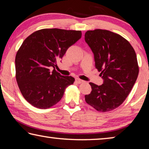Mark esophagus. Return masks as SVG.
<instances>
[{
  "mask_svg": "<svg viewBox=\"0 0 149 149\" xmlns=\"http://www.w3.org/2000/svg\"><path fill=\"white\" fill-rule=\"evenodd\" d=\"M75 81H76V82L77 83V84H81V83L84 82V81H83L82 79H79V78H76V79H75Z\"/></svg>",
  "mask_w": 149,
  "mask_h": 149,
  "instance_id": "1",
  "label": "esophagus"
}]
</instances>
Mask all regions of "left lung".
Here are the masks:
<instances>
[{"instance_id":"obj_1","label":"left lung","mask_w":149,"mask_h":149,"mask_svg":"<svg viewBox=\"0 0 149 149\" xmlns=\"http://www.w3.org/2000/svg\"><path fill=\"white\" fill-rule=\"evenodd\" d=\"M85 40L104 79L101 85L89 83L92 91L85 96V101L99 112H109L124 102L137 80L139 65L135 50L120 35L106 29L89 30Z\"/></svg>"}]
</instances>
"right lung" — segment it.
<instances>
[{
    "instance_id": "right-lung-1",
    "label": "right lung",
    "mask_w": 149,
    "mask_h": 149,
    "mask_svg": "<svg viewBox=\"0 0 149 149\" xmlns=\"http://www.w3.org/2000/svg\"><path fill=\"white\" fill-rule=\"evenodd\" d=\"M81 37V31L62 29H42L24 40L17 50L16 79L20 92L29 104L40 109L58 102L66 88L75 79L63 76L55 69L67 49Z\"/></svg>"
}]
</instances>
